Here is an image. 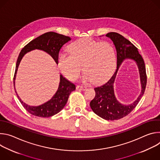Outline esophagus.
<instances>
[{
  "label": "esophagus",
  "mask_w": 160,
  "mask_h": 160,
  "mask_svg": "<svg viewBox=\"0 0 160 160\" xmlns=\"http://www.w3.org/2000/svg\"><path fill=\"white\" fill-rule=\"evenodd\" d=\"M76 88L77 90H85L87 88V87H83L82 85H77Z\"/></svg>",
  "instance_id": "esophagus-1"
}]
</instances>
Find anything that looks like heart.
Wrapping results in <instances>:
<instances>
[{"label": "heart", "instance_id": "obj_1", "mask_svg": "<svg viewBox=\"0 0 160 160\" xmlns=\"http://www.w3.org/2000/svg\"><path fill=\"white\" fill-rule=\"evenodd\" d=\"M68 51L70 54H59L58 64L62 75L69 80L74 81L79 77L82 66L85 80L94 83L104 82L115 71L116 52L109 42L81 38L72 43Z\"/></svg>", "mask_w": 160, "mask_h": 160}]
</instances>
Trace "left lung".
Instances as JSON below:
<instances>
[{
    "mask_svg": "<svg viewBox=\"0 0 160 160\" xmlns=\"http://www.w3.org/2000/svg\"><path fill=\"white\" fill-rule=\"evenodd\" d=\"M110 38L115 45L117 56V69L115 73L105 83L95 87V98L91 101V109L101 118L106 120H115L126 117L136 107L143 96L147 83L146 66L142 56L139 53L138 49L128 40L116 32H110L106 35ZM125 58L134 60L138 64L142 90L140 96L134 103L125 106L121 105L116 100L113 90V83L118 68Z\"/></svg>",
    "mask_w": 160,
    "mask_h": 160,
    "instance_id": "obj_1",
    "label": "left lung"
}]
</instances>
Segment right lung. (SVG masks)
Instances as JSON below:
<instances>
[{
  "label": "right lung",
  "instance_id": "obj_1",
  "mask_svg": "<svg viewBox=\"0 0 160 160\" xmlns=\"http://www.w3.org/2000/svg\"><path fill=\"white\" fill-rule=\"evenodd\" d=\"M70 40H71V38L69 37L61 35L55 32H49L42 34V35L33 39L27 45H26L21 51L17 59L16 70L13 78L14 87L15 85L14 80L18 66L22 58L23 57V56L27 52L34 49L43 51L50 54L58 64V58L61 48L62 47L64 44ZM75 90V84L68 81L61 75L59 85L57 92L50 101L40 106H30L27 105L21 101V99L18 96L16 90L15 92L16 93L17 97L22 106L28 112L36 117L48 118L54 116L62 110V109L66 105L70 94Z\"/></svg>",
  "mask_w": 160,
  "mask_h": 160
}]
</instances>
